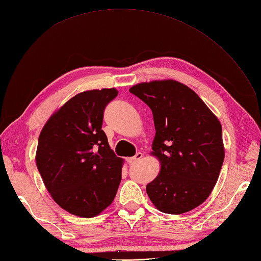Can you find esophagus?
I'll return each mask as SVG.
<instances>
[{
	"label": "esophagus",
	"mask_w": 261,
	"mask_h": 261,
	"mask_svg": "<svg viewBox=\"0 0 261 261\" xmlns=\"http://www.w3.org/2000/svg\"><path fill=\"white\" fill-rule=\"evenodd\" d=\"M142 157H143V154H142L141 152H137L135 157H130V158H127V159H126V162L129 163L130 165H134V164H136L137 162H139V160H140Z\"/></svg>",
	"instance_id": "34e87169"
}]
</instances>
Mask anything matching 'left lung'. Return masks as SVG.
Segmentation results:
<instances>
[{
	"mask_svg": "<svg viewBox=\"0 0 261 261\" xmlns=\"http://www.w3.org/2000/svg\"><path fill=\"white\" fill-rule=\"evenodd\" d=\"M152 111L151 156L160 163L147 194L160 212L181 214L206 199L224 160L222 125L192 88L174 80L139 83L129 90Z\"/></svg>",
	"mask_w": 261,
	"mask_h": 261,
	"instance_id": "1",
	"label": "left lung"
}]
</instances>
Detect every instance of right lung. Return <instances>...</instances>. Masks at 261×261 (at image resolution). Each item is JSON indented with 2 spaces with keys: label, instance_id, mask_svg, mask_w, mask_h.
I'll use <instances>...</instances> for the list:
<instances>
[{
  "label": "right lung",
  "instance_id": "add662e5",
  "mask_svg": "<svg viewBox=\"0 0 261 261\" xmlns=\"http://www.w3.org/2000/svg\"><path fill=\"white\" fill-rule=\"evenodd\" d=\"M115 88L85 91L68 99L43 125L36 164L60 207L81 218L98 215L113 202L123 159L102 130L103 112Z\"/></svg>",
  "mask_w": 261,
  "mask_h": 261
}]
</instances>
